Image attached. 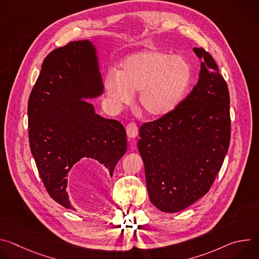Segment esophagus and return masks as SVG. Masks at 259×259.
Masks as SVG:
<instances>
[{
  "label": "esophagus",
  "instance_id": "obj_1",
  "mask_svg": "<svg viewBox=\"0 0 259 259\" xmlns=\"http://www.w3.org/2000/svg\"><path fill=\"white\" fill-rule=\"evenodd\" d=\"M126 131H127V135L130 138H135L138 134V127L134 122H131L127 125L126 127Z\"/></svg>",
  "mask_w": 259,
  "mask_h": 259
}]
</instances>
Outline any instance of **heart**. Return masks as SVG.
<instances>
[{
  "label": "heart",
  "mask_w": 259,
  "mask_h": 259,
  "mask_svg": "<svg viewBox=\"0 0 259 259\" xmlns=\"http://www.w3.org/2000/svg\"><path fill=\"white\" fill-rule=\"evenodd\" d=\"M193 78L190 62L159 50L128 56L120 72L110 70L104 78L107 95L119 104H129L139 92V105L152 117H162L179 104Z\"/></svg>",
  "instance_id": "obj_1"
}]
</instances>
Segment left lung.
<instances>
[{
  "mask_svg": "<svg viewBox=\"0 0 259 259\" xmlns=\"http://www.w3.org/2000/svg\"><path fill=\"white\" fill-rule=\"evenodd\" d=\"M202 59L191 93L169 114L139 128L138 150L151 202L178 212L206 195L220 171L231 141L230 93L212 55Z\"/></svg>",
  "mask_w": 259,
  "mask_h": 259,
  "instance_id": "8db88e82",
  "label": "left lung"
}]
</instances>
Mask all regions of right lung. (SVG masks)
<instances>
[{
    "label": "right lung",
    "mask_w": 259,
    "mask_h": 259,
    "mask_svg": "<svg viewBox=\"0 0 259 259\" xmlns=\"http://www.w3.org/2000/svg\"><path fill=\"white\" fill-rule=\"evenodd\" d=\"M102 90L94 47L77 41L46 56L28 98L30 152L46 191L67 209H73L66 193L73 165L91 158L112 176L127 150L124 126L96 115L93 104L83 99Z\"/></svg>",
    "instance_id": "obj_1"
}]
</instances>
